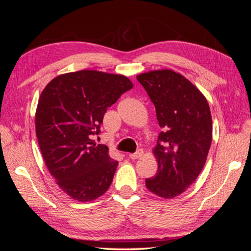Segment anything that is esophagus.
<instances>
[{"label":"esophagus","mask_w":251,"mask_h":251,"mask_svg":"<svg viewBox=\"0 0 251 251\" xmlns=\"http://www.w3.org/2000/svg\"><path fill=\"white\" fill-rule=\"evenodd\" d=\"M142 155H143V150H138L137 151H136V153L130 154V158H131V159H138V158H140Z\"/></svg>","instance_id":"esophagus-1"}]
</instances>
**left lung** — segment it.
Returning <instances> with one entry per match:
<instances>
[{"label": "left lung", "instance_id": "left-lung-1", "mask_svg": "<svg viewBox=\"0 0 251 251\" xmlns=\"http://www.w3.org/2000/svg\"><path fill=\"white\" fill-rule=\"evenodd\" d=\"M137 79L154 103L162 128L153 150L157 174L146 179V185L172 199L194 183L206 162L212 138L209 105L198 88L173 70L150 71Z\"/></svg>", "mask_w": 251, "mask_h": 251}]
</instances>
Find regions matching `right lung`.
Returning <instances> with one entry per match:
<instances>
[{
	"label": "right lung",
	"mask_w": 251,
	"mask_h": 251,
	"mask_svg": "<svg viewBox=\"0 0 251 251\" xmlns=\"http://www.w3.org/2000/svg\"><path fill=\"white\" fill-rule=\"evenodd\" d=\"M132 81L124 75L81 70L58 75L37 103L35 131L44 161L57 185L79 202H90L110 187L118 161L96 144L104 113Z\"/></svg>",
	"instance_id": "right-lung-1"
}]
</instances>
